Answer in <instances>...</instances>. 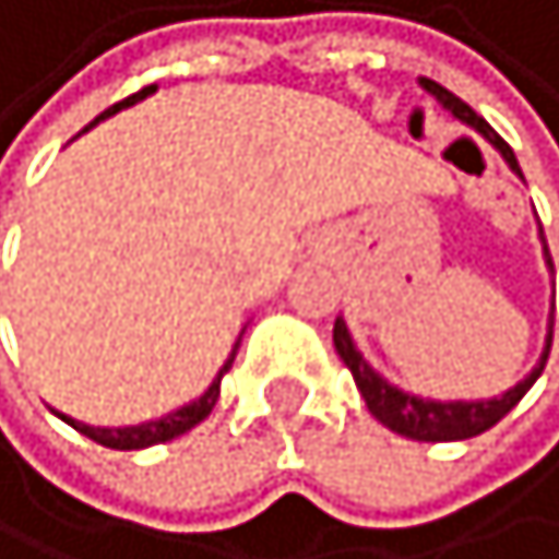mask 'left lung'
Segmentation results:
<instances>
[{"mask_svg":"<svg viewBox=\"0 0 559 559\" xmlns=\"http://www.w3.org/2000/svg\"><path fill=\"white\" fill-rule=\"evenodd\" d=\"M420 88H425L428 95H435V99H439L445 109H450L456 120H464L467 128H475L478 134H485V139H489L499 148V153H503L510 170L521 174L518 159H514V148H510L503 139H499V134L489 124H485V120L464 99H456L453 92H445L442 84H435L428 78H420ZM538 231H543V228H538ZM543 246H546V238H543ZM546 263L554 267L549 246H546ZM331 338H335V349L342 356V364H346L349 371H353L356 389H360V395L367 400V411H371L389 431L406 435V439H417V442H456V439H475V435L489 431L492 425H499V420H503L521 403V395L535 385V378L543 374V367L549 360V346H554V324H549L543 360L532 367V374L524 378V381H518V385L510 389V392L496 395V400H478V403H435V400H420V395H411V392L389 385V381L381 378L374 367L364 360L360 349L353 346L349 328H346V321H342V317L335 321V331H331Z\"/></svg>","mask_w":559,"mask_h":559,"instance_id":"obj_1","label":"left lung"}]
</instances>
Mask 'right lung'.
Returning <instances> with one entry per match:
<instances>
[{"mask_svg": "<svg viewBox=\"0 0 559 559\" xmlns=\"http://www.w3.org/2000/svg\"><path fill=\"white\" fill-rule=\"evenodd\" d=\"M148 92H156V84H148V88H142V92H134V95H128L124 103H117V106H109L106 114H99L92 120V124H99L103 117H109V114H117V109H124V106H131V103H139V99H145ZM242 342V338H238ZM238 342H235V349H231V356L224 360V367H221V374L210 381V389L199 395V400H192L188 406H181V411H174V414H167V417H159V420H145V425H131V428H92V425H81V420H74V417H63L70 428H78L81 435H88L92 442H99V445H106V450H145V445H156V442H170V439H178V435H185V431H192L199 420H206L210 417V411L217 406V400H221V378L231 371V364H235V353H238Z\"/></svg>", "mask_w": 559, "mask_h": 559, "instance_id": "1", "label": "right lung"}]
</instances>
